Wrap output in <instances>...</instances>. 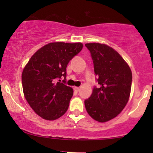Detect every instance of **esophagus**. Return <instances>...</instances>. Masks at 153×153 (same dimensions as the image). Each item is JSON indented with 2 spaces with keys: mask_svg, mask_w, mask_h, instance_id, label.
<instances>
[{
  "mask_svg": "<svg viewBox=\"0 0 153 153\" xmlns=\"http://www.w3.org/2000/svg\"><path fill=\"white\" fill-rule=\"evenodd\" d=\"M74 90L75 91H80V87H75Z\"/></svg>",
  "mask_w": 153,
  "mask_h": 153,
  "instance_id": "34e87169",
  "label": "esophagus"
}]
</instances>
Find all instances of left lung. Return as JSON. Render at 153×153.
Segmentation results:
<instances>
[{
    "mask_svg": "<svg viewBox=\"0 0 153 153\" xmlns=\"http://www.w3.org/2000/svg\"><path fill=\"white\" fill-rule=\"evenodd\" d=\"M94 60L99 88L95 87L85 106L91 118L106 122L126 106L130 96L132 74L127 62L114 49L105 44L88 43Z\"/></svg>",
    "mask_w": 153,
    "mask_h": 153,
    "instance_id": "8db88e82",
    "label": "left lung"
}]
</instances>
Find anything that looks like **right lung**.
I'll list each match as a JSON object with an SVG mask.
<instances>
[{"label": "right lung", "instance_id": "right-lung-1", "mask_svg": "<svg viewBox=\"0 0 153 153\" xmlns=\"http://www.w3.org/2000/svg\"><path fill=\"white\" fill-rule=\"evenodd\" d=\"M81 42H51L31 56L22 72L24 97L36 114L46 120L65 114L73 90L54 79L66 77L70 60L82 50Z\"/></svg>", "mask_w": 153, "mask_h": 153}]
</instances>
